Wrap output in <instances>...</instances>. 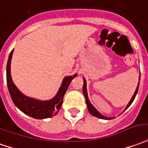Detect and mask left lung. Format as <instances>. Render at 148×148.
<instances>
[{
  "label": "left lung",
  "instance_id": "8db88e82",
  "mask_svg": "<svg viewBox=\"0 0 148 148\" xmlns=\"http://www.w3.org/2000/svg\"><path fill=\"white\" fill-rule=\"evenodd\" d=\"M139 80H140V77H139ZM83 82H84V83H83V87H82V91H83V95L85 96V99H86V105H87V108H88L89 112L90 114H92L93 116H95L97 118H99V119H108V120H110V119H114L113 117L112 118H107L105 117L104 115H103L102 114H100L98 111V110H96L95 108L94 107V106L92 105L90 102L89 101L88 99V96H87V91H86V82L85 80V78H83ZM139 84H138V86H137V88L135 90V93H134V95L132 96V99H131V101L129 102V103L127 104V106L126 107V109L130 106V105L132 104V102L134 101V99H135V96H136V94H137V92H138V90H139Z\"/></svg>",
  "mask_w": 148,
  "mask_h": 148
}]
</instances>
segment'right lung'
Returning a JSON list of instances; mask_svg holds the SVG:
<instances>
[{
  "label": "right lung",
  "instance_id": "obj_1",
  "mask_svg": "<svg viewBox=\"0 0 148 148\" xmlns=\"http://www.w3.org/2000/svg\"><path fill=\"white\" fill-rule=\"evenodd\" d=\"M13 51V49L9 53V59L7 62L6 79H7V86H8L9 94H10L13 103L23 113L26 114L27 115L34 119H42L50 118L55 115L58 112L60 107L62 104L63 97L69 87L71 80L76 77L77 74H74V76L65 77L58 94L51 100L38 101L32 98H29L24 95L23 94H21L19 91V90L16 88L12 80L11 74H10V63H11Z\"/></svg>",
  "mask_w": 148,
  "mask_h": 148
}]
</instances>
